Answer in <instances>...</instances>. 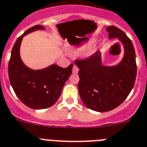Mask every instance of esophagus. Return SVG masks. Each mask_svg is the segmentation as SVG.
<instances>
[{
	"label": "esophagus",
	"instance_id": "obj_1",
	"mask_svg": "<svg viewBox=\"0 0 147 147\" xmlns=\"http://www.w3.org/2000/svg\"><path fill=\"white\" fill-rule=\"evenodd\" d=\"M72 71H73V73H74V74H77V73H78V71H79L78 67H77V66H76L75 64L74 65V66H73Z\"/></svg>",
	"mask_w": 147,
	"mask_h": 147
}]
</instances>
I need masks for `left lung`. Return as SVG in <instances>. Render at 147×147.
<instances>
[{
  "instance_id": "1",
  "label": "left lung",
  "mask_w": 147,
  "mask_h": 147,
  "mask_svg": "<svg viewBox=\"0 0 147 147\" xmlns=\"http://www.w3.org/2000/svg\"><path fill=\"white\" fill-rule=\"evenodd\" d=\"M109 38H118L125 53L120 64L113 67L101 64V54L96 51L85 59H76L80 81L78 90L83 103L96 111L114 109L126 100L133 88L137 74L133 44L126 33L115 26L106 28Z\"/></svg>"
}]
</instances>
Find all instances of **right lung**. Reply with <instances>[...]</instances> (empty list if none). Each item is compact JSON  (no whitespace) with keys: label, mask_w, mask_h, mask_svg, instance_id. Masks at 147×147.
Segmentation results:
<instances>
[{"label":"right lung","mask_w":147,"mask_h":147,"mask_svg":"<svg viewBox=\"0 0 147 147\" xmlns=\"http://www.w3.org/2000/svg\"><path fill=\"white\" fill-rule=\"evenodd\" d=\"M44 29L41 25H36L18 38L12 47L8 65L9 82L16 96L32 109H43L54 105L72 73V64L66 68L52 65L42 70L34 71L21 61L19 51L24 36Z\"/></svg>","instance_id":"add662e5"}]
</instances>
